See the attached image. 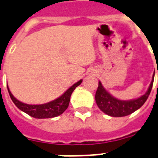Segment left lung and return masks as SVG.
Instances as JSON below:
<instances>
[{"label":"left lung","instance_id":"8db88e82","mask_svg":"<svg viewBox=\"0 0 158 158\" xmlns=\"http://www.w3.org/2000/svg\"><path fill=\"white\" fill-rule=\"evenodd\" d=\"M153 80L154 74L148 91L141 97L131 100H121L113 97L103 87L101 82L99 81V85L95 94V101L97 106L106 115L113 117H121L130 115L139 108H141L146 102V100H148L152 88Z\"/></svg>","mask_w":158,"mask_h":158}]
</instances>
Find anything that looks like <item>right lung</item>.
I'll return each mask as SVG.
<instances>
[{"mask_svg":"<svg viewBox=\"0 0 158 158\" xmlns=\"http://www.w3.org/2000/svg\"><path fill=\"white\" fill-rule=\"evenodd\" d=\"M81 83H82V79H80L79 81L72 85L69 89H68L58 99L42 105H28L21 102L13 96V94L10 93L8 87L7 89L10 99L19 110L27 113L31 117L37 118V119H45V118L56 117L62 115L67 110L68 106L69 105L70 97L72 93L76 87L79 86Z\"/></svg>","mask_w":158,"mask_h":158,"instance_id":"add662e5","label":"right lung"}]
</instances>
